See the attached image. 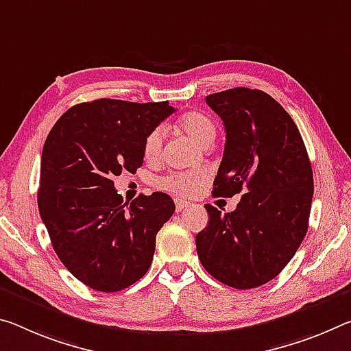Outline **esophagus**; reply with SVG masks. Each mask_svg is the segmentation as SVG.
I'll return each mask as SVG.
<instances>
[{
	"mask_svg": "<svg viewBox=\"0 0 351 351\" xmlns=\"http://www.w3.org/2000/svg\"><path fill=\"white\" fill-rule=\"evenodd\" d=\"M189 206L187 202H182V199H176V210L178 213H181V210H184Z\"/></svg>",
	"mask_w": 351,
	"mask_h": 351,
	"instance_id": "obj_1",
	"label": "esophagus"
}]
</instances>
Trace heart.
Wrapping results in <instances>:
<instances>
[{
	"label": "heart",
	"mask_w": 351,
	"mask_h": 351,
	"mask_svg": "<svg viewBox=\"0 0 351 351\" xmlns=\"http://www.w3.org/2000/svg\"><path fill=\"white\" fill-rule=\"evenodd\" d=\"M180 126L182 131L195 141L198 145L208 147L215 138V125L208 115L202 112H189L181 117ZM165 131L162 126H156L143 138V154L149 160L158 159L162 148ZM208 180V173L204 169H195L187 171H173L156 181L159 189L171 192L180 197H192L203 187Z\"/></svg>",
	"instance_id": "1"
}]
</instances>
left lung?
I'll use <instances>...</instances> for the list:
<instances>
[{
	"label": "left lung",
	"mask_w": 351,
	"mask_h": 351,
	"mask_svg": "<svg viewBox=\"0 0 351 351\" xmlns=\"http://www.w3.org/2000/svg\"><path fill=\"white\" fill-rule=\"evenodd\" d=\"M226 131L215 197L243 193L232 213L206 204L209 221L195 239L208 274L226 286H263L303 242L314 193L309 156L295 121L269 93L236 87L206 97Z\"/></svg>",
	"instance_id": "left-lung-1"
}]
</instances>
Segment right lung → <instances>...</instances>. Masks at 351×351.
I'll return each mask as SVG.
<instances>
[{
    "instance_id": "add662e5",
    "label": "right lung",
    "mask_w": 351,
    "mask_h": 351,
    "mask_svg": "<svg viewBox=\"0 0 351 351\" xmlns=\"http://www.w3.org/2000/svg\"><path fill=\"white\" fill-rule=\"evenodd\" d=\"M169 101L99 98L70 108L45 141L38 213L66 270L99 292H117L147 274L156 234L175 213L162 192L125 203L114 187L143 162V138L173 114Z\"/></svg>"
}]
</instances>
